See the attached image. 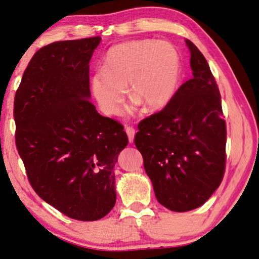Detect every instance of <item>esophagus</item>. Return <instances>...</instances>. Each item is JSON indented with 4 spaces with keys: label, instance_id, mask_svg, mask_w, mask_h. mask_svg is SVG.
<instances>
[{
    "label": "esophagus",
    "instance_id": "obj_1",
    "mask_svg": "<svg viewBox=\"0 0 259 259\" xmlns=\"http://www.w3.org/2000/svg\"><path fill=\"white\" fill-rule=\"evenodd\" d=\"M125 132L127 133V137H128V141L130 143H133L134 141V137H135V130L131 126H126L125 127Z\"/></svg>",
    "mask_w": 259,
    "mask_h": 259
}]
</instances>
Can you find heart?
Listing matches in <instances>:
<instances>
[{
	"label": "heart",
	"instance_id": "b5f03b06",
	"mask_svg": "<svg viewBox=\"0 0 259 259\" xmlns=\"http://www.w3.org/2000/svg\"><path fill=\"white\" fill-rule=\"evenodd\" d=\"M180 74L179 54L169 42L132 40L109 50L103 70L92 75L91 92L108 116L120 114L125 86L133 108L143 104L148 110H159L176 95Z\"/></svg>",
	"mask_w": 259,
	"mask_h": 259
}]
</instances>
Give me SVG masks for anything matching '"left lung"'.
Instances as JSON below:
<instances>
[{"instance_id":"1","label":"left lung","mask_w":259,"mask_h":259,"mask_svg":"<svg viewBox=\"0 0 259 259\" xmlns=\"http://www.w3.org/2000/svg\"><path fill=\"white\" fill-rule=\"evenodd\" d=\"M193 78L162 111L139 124L134 138L160 204L176 212L196 209L219 187L225 172L226 124L217 82L192 41Z\"/></svg>"}]
</instances>
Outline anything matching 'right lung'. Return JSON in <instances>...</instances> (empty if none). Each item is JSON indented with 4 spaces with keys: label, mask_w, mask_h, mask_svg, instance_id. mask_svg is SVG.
Here are the masks:
<instances>
[{
    "label": "right lung",
    "mask_w": 259,
    "mask_h": 259,
    "mask_svg": "<svg viewBox=\"0 0 259 259\" xmlns=\"http://www.w3.org/2000/svg\"><path fill=\"white\" fill-rule=\"evenodd\" d=\"M101 37L37 50L15 96L16 146L35 193L81 222L116 203L114 164L128 145L124 127L92 104L90 62Z\"/></svg>",
    "instance_id": "right-lung-1"
}]
</instances>
